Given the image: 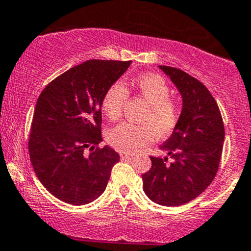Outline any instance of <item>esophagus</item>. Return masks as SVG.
Listing matches in <instances>:
<instances>
[{
  "instance_id": "esophagus-1",
  "label": "esophagus",
  "mask_w": 251,
  "mask_h": 251,
  "mask_svg": "<svg viewBox=\"0 0 251 251\" xmlns=\"http://www.w3.org/2000/svg\"><path fill=\"white\" fill-rule=\"evenodd\" d=\"M120 157L121 160H127V158L132 157V154L127 153V152H120Z\"/></svg>"
}]
</instances>
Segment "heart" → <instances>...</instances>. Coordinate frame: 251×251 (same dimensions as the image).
Listing matches in <instances>:
<instances>
[{"mask_svg":"<svg viewBox=\"0 0 251 251\" xmlns=\"http://www.w3.org/2000/svg\"><path fill=\"white\" fill-rule=\"evenodd\" d=\"M132 88L149 104L145 112L144 125L124 123L110 128L106 140L114 149L123 152H135L151 144L156 137L172 132L179 121L181 110L170 99L172 90L163 76L158 74H142L133 79ZM128 98V91L123 83H114L106 89L101 100V109L109 120L120 119L123 107Z\"/></svg>","mask_w":251,"mask_h":251,"instance_id":"heart-1","label":"heart"}]
</instances>
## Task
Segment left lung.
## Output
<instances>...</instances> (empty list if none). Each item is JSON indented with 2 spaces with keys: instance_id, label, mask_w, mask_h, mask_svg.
<instances>
[{
  "instance_id": "8db88e82",
  "label": "left lung",
  "mask_w": 251,
  "mask_h": 251,
  "mask_svg": "<svg viewBox=\"0 0 251 251\" xmlns=\"http://www.w3.org/2000/svg\"><path fill=\"white\" fill-rule=\"evenodd\" d=\"M182 97L179 121L161 150L172 158L151 157L142 175L144 191L152 202L166 207L186 204L212 183L221 162L224 124L217 101L207 88L186 72L160 65Z\"/></svg>"
}]
</instances>
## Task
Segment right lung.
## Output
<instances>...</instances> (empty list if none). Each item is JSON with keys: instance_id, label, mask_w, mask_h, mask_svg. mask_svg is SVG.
<instances>
[{"instance_id": "right-lung-1", "label": "right lung", "mask_w": 251, "mask_h": 251, "mask_svg": "<svg viewBox=\"0 0 251 251\" xmlns=\"http://www.w3.org/2000/svg\"><path fill=\"white\" fill-rule=\"evenodd\" d=\"M130 64L86 60L57 76L39 95L28 150L37 177L58 200L83 205L104 193L120 156L109 146L98 147L101 100Z\"/></svg>"}]
</instances>
